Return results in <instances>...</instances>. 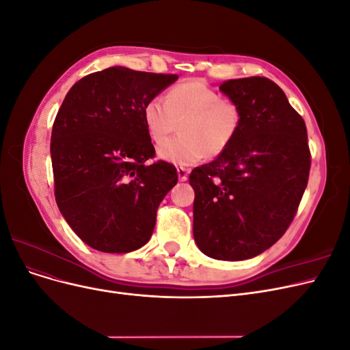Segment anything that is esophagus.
<instances>
[{"instance_id":"1","label":"esophagus","mask_w":350,"mask_h":350,"mask_svg":"<svg viewBox=\"0 0 350 350\" xmlns=\"http://www.w3.org/2000/svg\"><path fill=\"white\" fill-rule=\"evenodd\" d=\"M176 172H178V179H179V181H187L188 174H189V171H188L187 167L179 166V167H176Z\"/></svg>"}]
</instances>
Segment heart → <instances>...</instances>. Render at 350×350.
<instances>
[{
  "label": "heart",
  "instance_id": "obj_1",
  "mask_svg": "<svg viewBox=\"0 0 350 350\" xmlns=\"http://www.w3.org/2000/svg\"><path fill=\"white\" fill-rule=\"evenodd\" d=\"M143 120L156 143L183 122L182 135L157 146V156L169 163L191 166L204 156L217 157L235 142L243 122L239 103L225 99L207 84L191 80L179 83L166 93L146 102Z\"/></svg>",
  "mask_w": 350,
  "mask_h": 350
}]
</instances>
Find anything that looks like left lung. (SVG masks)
Masks as SVG:
<instances>
[{
    "label": "left lung",
    "instance_id": "1",
    "mask_svg": "<svg viewBox=\"0 0 350 350\" xmlns=\"http://www.w3.org/2000/svg\"><path fill=\"white\" fill-rule=\"evenodd\" d=\"M243 122L235 142L213 162L193 169L194 239L206 256L239 261L278 242L308 184L311 153L302 116L266 77L224 81Z\"/></svg>",
    "mask_w": 350,
    "mask_h": 350
}]
</instances>
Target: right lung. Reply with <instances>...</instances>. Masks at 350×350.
Here are the masks:
<instances>
[{
    "instance_id": "add662e5",
    "label": "right lung",
    "mask_w": 350,
    "mask_h": 350,
    "mask_svg": "<svg viewBox=\"0 0 350 350\" xmlns=\"http://www.w3.org/2000/svg\"><path fill=\"white\" fill-rule=\"evenodd\" d=\"M176 74L109 67L67 93L51 135L55 200L70 228L102 252H130L150 239L156 211L178 183L154 156L143 108Z\"/></svg>"
}]
</instances>
